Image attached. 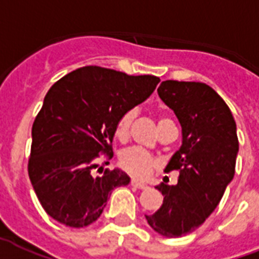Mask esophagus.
I'll return each mask as SVG.
<instances>
[{"mask_svg":"<svg viewBox=\"0 0 259 259\" xmlns=\"http://www.w3.org/2000/svg\"><path fill=\"white\" fill-rule=\"evenodd\" d=\"M131 185L138 188V189H147L148 186L146 184H142V182H138V181H131Z\"/></svg>","mask_w":259,"mask_h":259,"instance_id":"34e87169","label":"esophagus"}]
</instances>
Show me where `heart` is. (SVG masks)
Returning <instances> with one entry per match:
<instances>
[{
  "label": "heart",
  "mask_w": 259,
  "mask_h": 259,
  "mask_svg": "<svg viewBox=\"0 0 259 259\" xmlns=\"http://www.w3.org/2000/svg\"><path fill=\"white\" fill-rule=\"evenodd\" d=\"M166 120V117H162L159 123ZM132 121H134V111H128L120 116L116 124V136L120 140H125L130 135ZM119 163L124 171H127L131 177L136 180H144L152 173V170L157 166L155 158L150 155L148 152L140 150V148L132 147L121 152Z\"/></svg>",
  "instance_id": "obj_1"
}]
</instances>
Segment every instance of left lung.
Here are the masks:
<instances>
[{
	"mask_svg": "<svg viewBox=\"0 0 259 259\" xmlns=\"http://www.w3.org/2000/svg\"><path fill=\"white\" fill-rule=\"evenodd\" d=\"M158 94L181 124V147L165 169L178 170L180 177L177 185L155 186L163 204L146 220L159 235L180 238L215 211L235 174L239 142L230 108L211 86L163 81Z\"/></svg>",
	"mask_w": 259,
	"mask_h": 259,
	"instance_id": "left-lung-1",
	"label": "left lung"
}]
</instances>
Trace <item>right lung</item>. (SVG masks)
Here are the masks:
<instances>
[{"label": "right lung", "mask_w": 259, "mask_h": 259, "mask_svg": "<svg viewBox=\"0 0 259 259\" xmlns=\"http://www.w3.org/2000/svg\"><path fill=\"white\" fill-rule=\"evenodd\" d=\"M159 81L85 66L51 86L32 125L28 174L53 219L86 227L101 216L112 190L130 184L131 178L117 167L94 176L96 159L100 152L113 157L117 120L146 101Z\"/></svg>", "instance_id": "add662e5"}]
</instances>
